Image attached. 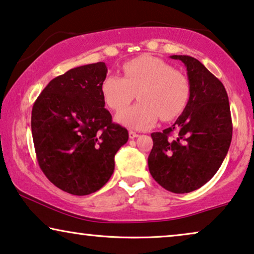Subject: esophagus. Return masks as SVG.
<instances>
[{
	"label": "esophagus",
	"mask_w": 254,
	"mask_h": 254,
	"mask_svg": "<svg viewBox=\"0 0 254 254\" xmlns=\"http://www.w3.org/2000/svg\"><path fill=\"white\" fill-rule=\"evenodd\" d=\"M129 137L131 138V139H133V138L138 137V133L134 132V131H132V130H130V131H129Z\"/></svg>",
	"instance_id": "1"
}]
</instances>
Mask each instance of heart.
Listing matches in <instances>:
<instances>
[{
  "label": "heart",
  "instance_id": "obj_1",
  "mask_svg": "<svg viewBox=\"0 0 254 254\" xmlns=\"http://www.w3.org/2000/svg\"><path fill=\"white\" fill-rule=\"evenodd\" d=\"M124 77L108 75L101 83V93L110 109L121 111L137 93L141 102L116 116L118 123L129 129L143 130L158 118L168 122L177 118L187 107L190 82L180 70L152 56H139L122 67Z\"/></svg>",
  "mask_w": 254,
  "mask_h": 254
}]
</instances>
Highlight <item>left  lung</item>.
<instances>
[{
	"instance_id": "left-lung-1",
	"label": "left lung",
	"mask_w": 254,
	"mask_h": 254,
	"mask_svg": "<svg viewBox=\"0 0 254 254\" xmlns=\"http://www.w3.org/2000/svg\"><path fill=\"white\" fill-rule=\"evenodd\" d=\"M187 67L190 97L175 123L151 134L152 178L166 190L184 194L202 187L216 174L232 138L229 97L223 83L197 59L172 56Z\"/></svg>"
}]
</instances>
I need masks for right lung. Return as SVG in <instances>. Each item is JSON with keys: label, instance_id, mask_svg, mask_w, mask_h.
<instances>
[{"label": "right lung", "instance_id": "add662e5", "mask_svg": "<svg viewBox=\"0 0 254 254\" xmlns=\"http://www.w3.org/2000/svg\"><path fill=\"white\" fill-rule=\"evenodd\" d=\"M104 63L89 64L54 77L32 107L31 130L40 170L52 184L83 196L103 187L114 173L115 154L129 139L114 123L101 83Z\"/></svg>", "mask_w": 254, "mask_h": 254}]
</instances>
